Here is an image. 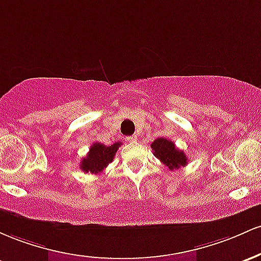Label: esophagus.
Instances as JSON below:
<instances>
[{
  "instance_id": "1",
  "label": "esophagus",
  "mask_w": 261,
  "mask_h": 261,
  "mask_svg": "<svg viewBox=\"0 0 261 261\" xmlns=\"http://www.w3.org/2000/svg\"><path fill=\"white\" fill-rule=\"evenodd\" d=\"M138 140V137L137 136H130V137H127V142H137Z\"/></svg>"
}]
</instances>
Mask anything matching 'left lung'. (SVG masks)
Masks as SVG:
<instances>
[{
    "instance_id": "left-lung-1",
    "label": "left lung",
    "mask_w": 261,
    "mask_h": 261,
    "mask_svg": "<svg viewBox=\"0 0 261 261\" xmlns=\"http://www.w3.org/2000/svg\"><path fill=\"white\" fill-rule=\"evenodd\" d=\"M150 146L153 149L155 156L163 164H165L170 170L185 166L189 162L184 150L177 149L171 140L166 138H158L151 143Z\"/></svg>"
}]
</instances>
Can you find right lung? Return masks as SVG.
I'll return each instance as SVG.
<instances>
[{"instance_id":"right-lung-1","label":"right lung","mask_w":261,"mask_h":261,"mask_svg":"<svg viewBox=\"0 0 261 261\" xmlns=\"http://www.w3.org/2000/svg\"><path fill=\"white\" fill-rule=\"evenodd\" d=\"M121 146V142H116L112 145H103L101 143H93L86 156L81 160L80 169L84 172L99 174L107 168L110 163L115 159L116 151Z\"/></svg>"}]
</instances>
